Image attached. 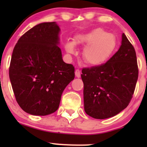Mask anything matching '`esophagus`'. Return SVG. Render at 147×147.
Masks as SVG:
<instances>
[{"mask_svg": "<svg viewBox=\"0 0 147 147\" xmlns=\"http://www.w3.org/2000/svg\"><path fill=\"white\" fill-rule=\"evenodd\" d=\"M81 75L80 74V70L79 69H77L76 70H75V76L77 77V78H80Z\"/></svg>", "mask_w": 147, "mask_h": 147, "instance_id": "esophagus-1", "label": "esophagus"}]
</instances>
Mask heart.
Here are the masks:
<instances>
[{
    "label": "heart",
    "mask_w": 147,
    "mask_h": 147,
    "mask_svg": "<svg viewBox=\"0 0 147 147\" xmlns=\"http://www.w3.org/2000/svg\"><path fill=\"white\" fill-rule=\"evenodd\" d=\"M74 44L86 45L82 52L83 59L88 64L97 65L105 63L112 55L117 42L114 34L107 33L102 28H97L87 34L78 35L74 40ZM74 44L71 42L65 44L67 52H75Z\"/></svg>",
    "instance_id": "b5f03b06"
}]
</instances>
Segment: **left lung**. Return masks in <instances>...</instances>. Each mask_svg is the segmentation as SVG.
Returning a JSON list of instances; mask_svg holds the SVG:
<instances>
[{"instance_id": "obj_1", "label": "left lung", "mask_w": 147, "mask_h": 147, "mask_svg": "<svg viewBox=\"0 0 147 147\" xmlns=\"http://www.w3.org/2000/svg\"><path fill=\"white\" fill-rule=\"evenodd\" d=\"M82 72L86 113L99 119L115 116L134 94L139 75L135 50L123 33L119 49L106 63L84 67Z\"/></svg>"}]
</instances>
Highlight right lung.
I'll list each match as a JSON object with an SVG mask.
<instances>
[{
    "instance_id": "1",
    "label": "right lung",
    "mask_w": 147,
    "mask_h": 147,
    "mask_svg": "<svg viewBox=\"0 0 147 147\" xmlns=\"http://www.w3.org/2000/svg\"><path fill=\"white\" fill-rule=\"evenodd\" d=\"M60 28L42 23L23 34L13 49L9 77L21 109L45 116L58 109L63 92L75 78V67L62 58Z\"/></svg>"
}]
</instances>
